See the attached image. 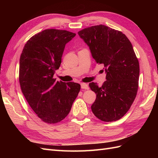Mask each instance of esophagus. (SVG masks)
Returning a JSON list of instances; mask_svg holds the SVG:
<instances>
[{"label": "esophagus", "mask_w": 158, "mask_h": 158, "mask_svg": "<svg viewBox=\"0 0 158 158\" xmlns=\"http://www.w3.org/2000/svg\"><path fill=\"white\" fill-rule=\"evenodd\" d=\"M81 88L82 89H89V86L87 84L85 83H82L81 84Z\"/></svg>", "instance_id": "esophagus-1"}]
</instances>
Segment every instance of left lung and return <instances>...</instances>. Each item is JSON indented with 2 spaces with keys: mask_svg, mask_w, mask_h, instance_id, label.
I'll list each match as a JSON object with an SVG mask.
<instances>
[{
  "mask_svg": "<svg viewBox=\"0 0 158 158\" xmlns=\"http://www.w3.org/2000/svg\"><path fill=\"white\" fill-rule=\"evenodd\" d=\"M78 33L95 61L104 65L107 74L101 87L89 84L96 94L92 111L101 121H117L131 108L138 92L139 62L131 43L121 31L102 24L84 28Z\"/></svg>",
  "mask_w": 158,
  "mask_h": 158,
  "instance_id": "obj_1",
  "label": "left lung"
}]
</instances>
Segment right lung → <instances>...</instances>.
<instances>
[{
  "mask_svg": "<svg viewBox=\"0 0 158 158\" xmlns=\"http://www.w3.org/2000/svg\"><path fill=\"white\" fill-rule=\"evenodd\" d=\"M76 33L47 29L32 36L20 59L19 82L28 104L42 121L60 122L68 115L80 85L53 78L61 63L65 45Z\"/></svg>",
  "mask_w": 158,
  "mask_h": 158,
  "instance_id": "right-lung-1",
  "label": "right lung"
}]
</instances>
